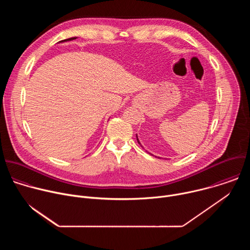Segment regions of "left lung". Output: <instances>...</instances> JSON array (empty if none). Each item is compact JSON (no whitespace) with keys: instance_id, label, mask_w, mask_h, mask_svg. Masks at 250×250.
<instances>
[{"instance_id":"8db88e82","label":"left lung","mask_w":250,"mask_h":250,"mask_svg":"<svg viewBox=\"0 0 250 250\" xmlns=\"http://www.w3.org/2000/svg\"><path fill=\"white\" fill-rule=\"evenodd\" d=\"M136 139H137V142H138V144L140 145V142H139V140H138V138H137V135H136ZM140 146H141V145H140ZM141 147H142V146H141Z\"/></svg>"}]
</instances>
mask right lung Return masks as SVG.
<instances>
[{"instance_id":"1","label":"right lung","mask_w":250,"mask_h":250,"mask_svg":"<svg viewBox=\"0 0 250 250\" xmlns=\"http://www.w3.org/2000/svg\"><path fill=\"white\" fill-rule=\"evenodd\" d=\"M77 38H71V39H68V40H64V41H61L60 42H69V41H73V40H76Z\"/></svg>"}]
</instances>
